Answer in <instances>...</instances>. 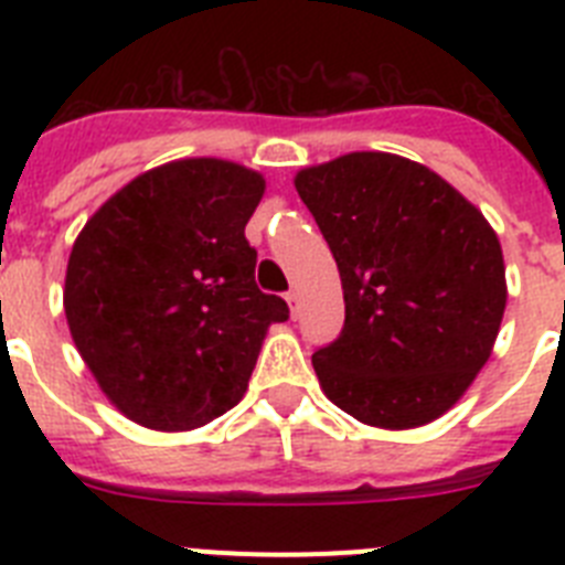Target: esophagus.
I'll list each match as a JSON object with an SVG mask.
<instances>
[{
    "label": "esophagus",
    "instance_id": "obj_1",
    "mask_svg": "<svg viewBox=\"0 0 565 565\" xmlns=\"http://www.w3.org/2000/svg\"><path fill=\"white\" fill-rule=\"evenodd\" d=\"M286 302H288V308H291V317H297V311H299V297H297V291H288L286 294Z\"/></svg>",
    "mask_w": 565,
    "mask_h": 565
}]
</instances>
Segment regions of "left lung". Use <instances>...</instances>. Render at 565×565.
<instances>
[{
    "mask_svg": "<svg viewBox=\"0 0 565 565\" xmlns=\"http://www.w3.org/2000/svg\"><path fill=\"white\" fill-rule=\"evenodd\" d=\"M294 183L342 277L344 326L311 356L326 396L387 430L450 411L507 308L492 226L444 178L398 154H342Z\"/></svg>",
    "mask_w": 565,
    "mask_h": 565,
    "instance_id": "8db88e82",
    "label": "left lung"
}]
</instances>
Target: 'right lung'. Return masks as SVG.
<instances>
[{
  "mask_svg": "<svg viewBox=\"0 0 565 565\" xmlns=\"http://www.w3.org/2000/svg\"><path fill=\"white\" fill-rule=\"evenodd\" d=\"M257 172L189 158L135 178L78 234L64 313L109 402L152 430H194L232 411L259 344L288 306L254 282L246 223Z\"/></svg>",
  "mask_w": 565,
  "mask_h": 565,
  "instance_id": "obj_1",
  "label": "right lung"
}]
</instances>
